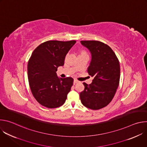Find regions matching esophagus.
I'll use <instances>...</instances> for the list:
<instances>
[{
	"mask_svg": "<svg viewBox=\"0 0 147 147\" xmlns=\"http://www.w3.org/2000/svg\"><path fill=\"white\" fill-rule=\"evenodd\" d=\"M74 84H76V83H77V82H78V80H77L76 79H74Z\"/></svg>",
	"mask_w": 147,
	"mask_h": 147,
	"instance_id": "esophagus-1",
	"label": "esophagus"
}]
</instances>
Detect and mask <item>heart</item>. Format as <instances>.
Listing matches in <instances>:
<instances>
[{
    "label": "heart",
    "mask_w": 147,
    "mask_h": 147,
    "mask_svg": "<svg viewBox=\"0 0 147 147\" xmlns=\"http://www.w3.org/2000/svg\"><path fill=\"white\" fill-rule=\"evenodd\" d=\"M84 54H87V52L85 51H83V50H81L79 52V55H84Z\"/></svg>",
    "instance_id": "obj_1"
}]
</instances>
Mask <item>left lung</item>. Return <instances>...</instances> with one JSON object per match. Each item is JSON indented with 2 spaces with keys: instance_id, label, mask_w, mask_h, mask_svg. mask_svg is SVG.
Returning a JSON list of instances; mask_svg holds the SVG:
<instances>
[{
  "instance_id": "left-lung-1",
  "label": "left lung",
  "mask_w": 147,
  "mask_h": 147,
  "mask_svg": "<svg viewBox=\"0 0 147 147\" xmlns=\"http://www.w3.org/2000/svg\"><path fill=\"white\" fill-rule=\"evenodd\" d=\"M91 53L92 60L87 71L94 77L91 84L83 82L84 90L80 94L82 104L98 110L113 99L119 87L120 69L118 58L112 48L98 40H81Z\"/></svg>"
}]
</instances>
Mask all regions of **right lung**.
I'll return each mask as SVG.
<instances>
[{
    "mask_svg": "<svg viewBox=\"0 0 147 147\" xmlns=\"http://www.w3.org/2000/svg\"><path fill=\"white\" fill-rule=\"evenodd\" d=\"M76 42L48 40L32 53L27 66L28 82L34 97L41 105L56 108L65 103L74 80L70 77L59 78L56 71L64 65L66 54Z\"/></svg>",
    "mask_w": 147,
    "mask_h": 147,
    "instance_id": "obj_1",
    "label": "right lung"
}]
</instances>
